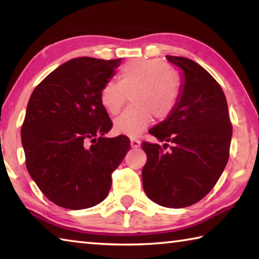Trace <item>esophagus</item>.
Wrapping results in <instances>:
<instances>
[{
    "mask_svg": "<svg viewBox=\"0 0 259 259\" xmlns=\"http://www.w3.org/2000/svg\"><path fill=\"white\" fill-rule=\"evenodd\" d=\"M131 147L133 148H138L140 146V140L139 139H136V138H131Z\"/></svg>",
    "mask_w": 259,
    "mask_h": 259,
    "instance_id": "34e87169",
    "label": "esophagus"
}]
</instances>
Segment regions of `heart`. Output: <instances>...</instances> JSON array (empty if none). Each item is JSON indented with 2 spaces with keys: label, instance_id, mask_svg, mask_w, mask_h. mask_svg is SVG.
Instances as JSON below:
<instances>
[{
  "label": "heart",
  "instance_id": "b5f03b06",
  "mask_svg": "<svg viewBox=\"0 0 259 259\" xmlns=\"http://www.w3.org/2000/svg\"><path fill=\"white\" fill-rule=\"evenodd\" d=\"M182 93V81L176 69L157 58L135 59L120 69V81H106L100 88L103 107L116 115L128 100L133 105L114 121L120 134L136 137L151 124L154 115L164 120L176 107Z\"/></svg>",
  "mask_w": 259,
  "mask_h": 259
}]
</instances>
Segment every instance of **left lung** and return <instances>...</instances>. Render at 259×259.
<instances>
[{"label":"left lung","mask_w":259,"mask_h":259,"mask_svg":"<svg viewBox=\"0 0 259 259\" xmlns=\"http://www.w3.org/2000/svg\"><path fill=\"white\" fill-rule=\"evenodd\" d=\"M184 71L178 104L148 131L161 142L142 143L147 155L143 168L146 195L166 208L199 202L216 185L230 157L232 123L222 87L199 64L166 56ZM170 143L169 150L166 148Z\"/></svg>","instance_id":"obj_1"}]
</instances>
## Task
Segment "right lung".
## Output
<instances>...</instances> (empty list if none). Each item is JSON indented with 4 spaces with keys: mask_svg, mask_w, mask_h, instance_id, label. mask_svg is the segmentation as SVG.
I'll return each mask as SVG.
<instances>
[{
    "mask_svg": "<svg viewBox=\"0 0 259 259\" xmlns=\"http://www.w3.org/2000/svg\"><path fill=\"white\" fill-rule=\"evenodd\" d=\"M120 60H68L30 96L21 125L26 168L59 207L80 210L102 202L113 171L129 151L126 136L103 137L113 122L100 104L99 91Z\"/></svg>",
    "mask_w": 259,
    "mask_h": 259,
    "instance_id": "obj_1",
    "label": "right lung"
}]
</instances>
